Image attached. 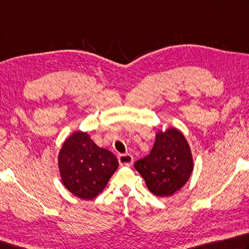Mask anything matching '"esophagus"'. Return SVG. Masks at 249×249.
Instances as JSON below:
<instances>
[{
    "label": "esophagus",
    "instance_id": "obj_1",
    "mask_svg": "<svg viewBox=\"0 0 249 249\" xmlns=\"http://www.w3.org/2000/svg\"><path fill=\"white\" fill-rule=\"evenodd\" d=\"M117 159H119L120 164H132L133 163V157L128 155V153H121V155L117 156Z\"/></svg>",
    "mask_w": 249,
    "mask_h": 249
}]
</instances>
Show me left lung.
I'll use <instances>...</instances> for the list:
<instances>
[{"mask_svg":"<svg viewBox=\"0 0 249 249\" xmlns=\"http://www.w3.org/2000/svg\"><path fill=\"white\" fill-rule=\"evenodd\" d=\"M134 166L152 194L171 196L184 186L192 174V152L183 134L170 128L156 135L150 153L135 162Z\"/></svg>","mask_w":249,"mask_h":249,"instance_id":"8db88e82","label":"left lung"}]
</instances>
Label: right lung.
<instances>
[{
    "mask_svg": "<svg viewBox=\"0 0 249 249\" xmlns=\"http://www.w3.org/2000/svg\"><path fill=\"white\" fill-rule=\"evenodd\" d=\"M58 166L64 186L81 199H93L119 166V161L107 149L98 147L87 133L76 132L63 143Z\"/></svg>",
    "mask_w": 249,
    "mask_h": 249,
    "instance_id": "obj_1",
    "label": "right lung"
}]
</instances>
